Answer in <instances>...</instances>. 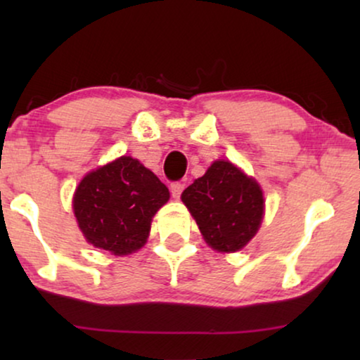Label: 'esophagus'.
Masks as SVG:
<instances>
[{
    "instance_id": "esophagus-1",
    "label": "esophagus",
    "mask_w": 360,
    "mask_h": 360,
    "mask_svg": "<svg viewBox=\"0 0 360 360\" xmlns=\"http://www.w3.org/2000/svg\"><path fill=\"white\" fill-rule=\"evenodd\" d=\"M184 188H185L184 184H180V181H174V184L170 185L172 196H174V198H180V195H181V191H184Z\"/></svg>"
}]
</instances>
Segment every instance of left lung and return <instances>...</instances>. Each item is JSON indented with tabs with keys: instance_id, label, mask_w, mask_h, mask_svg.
Segmentation results:
<instances>
[{
	"instance_id": "8db88e82",
	"label": "left lung",
	"mask_w": 360,
	"mask_h": 360,
	"mask_svg": "<svg viewBox=\"0 0 360 360\" xmlns=\"http://www.w3.org/2000/svg\"><path fill=\"white\" fill-rule=\"evenodd\" d=\"M181 201L193 216L206 244L218 252H238L254 238L264 218L257 181L229 160H216L196 179Z\"/></svg>"
}]
</instances>
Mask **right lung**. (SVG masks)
I'll list each match as a JSON object with an SVG mask.
<instances>
[{"mask_svg":"<svg viewBox=\"0 0 360 360\" xmlns=\"http://www.w3.org/2000/svg\"><path fill=\"white\" fill-rule=\"evenodd\" d=\"M169 198V188L154 172L122 155L83 176L73 195V213L91 245L127 255L146 244L152 218Z\"/></svg>","mask_w":360,"mask_h":360,"instance_id":"add662e5","label":"right lung"}]
</instances>
